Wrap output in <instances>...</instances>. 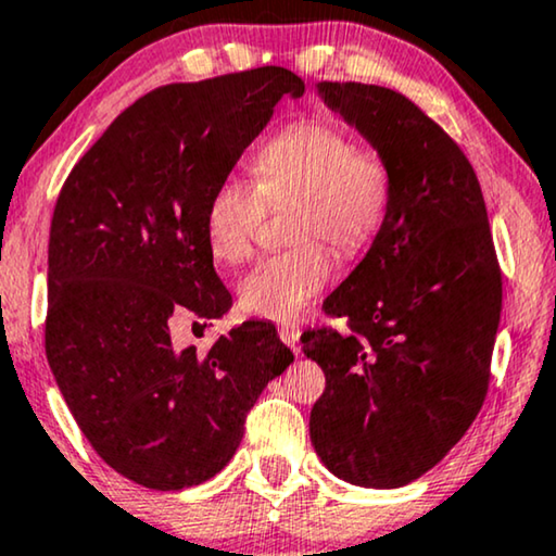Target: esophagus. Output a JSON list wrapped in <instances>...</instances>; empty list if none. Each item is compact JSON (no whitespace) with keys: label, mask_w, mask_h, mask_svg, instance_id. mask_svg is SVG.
<instances>
[{"label":"esophagus","mask_w":556,"mask_h":556,"mask_svg":"<svg viewBox=\"0 0 556 556\" xmlns=\"http://www.w3.org/2000/svg\"><path fill=\"white\" fill-rule=\"evenodd\" d=\"M278 337L288 349H291V352H299V337H301L299 326H295V324H280L278 326Z\"/></svg>","instance_id":"1"}]
</instances>
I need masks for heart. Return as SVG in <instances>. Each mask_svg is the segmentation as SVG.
<instances>
[{"label":"heart","instance_id":"1","mask_svg":"<svg viewBox=\"0 0 556 556\" xmlns=\"http://www.w3.org/2000/svg\"><path fill=\"white\" fill-rule=\"evenodd\" d=\"M253 187L219 181L204 212L215 261L238 265L253 253L265 207L293 202L291 238L303 245L263 257L238 286L242 311L288 321L329 283L326 240L339 255L367 248L390 217L394 177L384 156L356 147L326 121H299L265 139L250 159Z\"/></svg>","mask_w":556,"mask_h":556}]
</instances>
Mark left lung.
I'll use <instances>...</instances> for the list:
<instances>
[{"label":"left lung","mask_w":556,"mask_h":556,"mask_svg":"<svg viewBox=\"0 0 556 556\" xmlns=\"http://www.w3.org/2000/svg\"><path fill=\"white\" fill-rule=\"evenodd\" d=\"M324 105L387 159L390 217L324 301L349 331H303L326 375L311 443L341 481L400 489L466 435L489 387L501 270L473 166L397 90L316 83Z\"/></svg>","instance_id":"1"}]
</instances>
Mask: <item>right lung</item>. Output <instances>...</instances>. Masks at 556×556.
<instances>
[{
  "mask_svg": "<svg viewBox=\"0 0 556 556\" xmlns=\"http://www.w3.org/2000/svg\"><path fill=\"white\" fill-rule=\"evenodd\" d=\"M286 67L156 88L121 113L75 164L48 248L45 352L96 453L128 481L181 491L238 451L261 392L293 362L276 326L245 321L204 356L177 349L169 318H223L204 212L280 98Z\"/></svg>",
  "mask_w": 556,
  "mask_h": 556,
  "instance_id": "1",
  "label": "right lung"
}]
</instances>
